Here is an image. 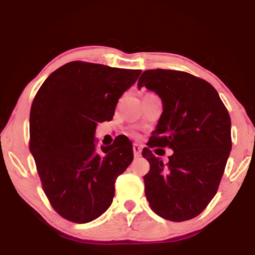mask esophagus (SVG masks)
Listing matches in <instances>:
<instances>
[{
    "instance_id": "esophagus-1",
    "label": "esophagus",
    "mask_w": 255,
    "mask_h": 255,
    "mask_svg": "<svg viewBox=\"0 0 255 255\" xmlns=\"http://www.w3.org/2000/svg\"><path fill=\"white\" fill-rule=\"evenodd\" d=\"M133 154H134V158H139L141 154V148L138 144H133Z\"/></svg>"
}]
</instances>
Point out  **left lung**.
Masks as SVG:
<instances>
[{
    "label": "left lung",
    "mask_w": 255,
    "mask_h": 255,
    "mask_svg": "<svg viewBox=\"0 0 255 255\" xmlns=\"http://www.w3.org/2000/svg\"><path fill=\"white\" fill-rule=\"evenodd\" d=\"M141 87L162 101V114L147 145L173 151L165 163L148 147L142 149L149 162L146 198L160 217L188 221L217 193L232 148L230 115L217 90L189 73L149 69L139 78Z\"/></svg>",
    "instance_id": "1"
}]
</instances>
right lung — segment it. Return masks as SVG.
Returning <instances> with one entry per match:
<instances>
[{
    "label": "right lung",
    "instance_id": "obj_1",
    "mask_svg": "<svg viewBox=\"0 0 255 255\" xmlns=\"http://www.w3.org/2000/svg\"><path fill=\"white\" fill-rule=\"evenodd\" d=\"M141 71L83 61L54 71L30 111V152L44 193L67 221L89 223L113 203L115 181L133 160L132 142L118 135L97 151V123L111 121L117 102Z\"/></svg>",
    "mask_w": 255,
    "mask_h": 255
}]
</instances>
